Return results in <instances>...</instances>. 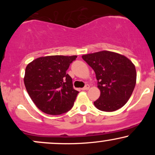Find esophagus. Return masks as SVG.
Instances as JSON below:
<instances>
[{
	"instance_id": "esophagus-1",
	"label": "esophagus",
	"mask_w": 155,
	"mask_h": 155,
	"mask_svg": "<svg viewBox=\"0 0 155 155\" xmlns=\"http://www.w3.org/2000/svg\"><path fill=\"white\" fill-rule=\"evenodd\" d=\"M89 88H90V85L86 84L84 87L83 88H81V90H89Z\"/></svg>"
}]
</instances>
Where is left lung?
Listing matches in <instances>:
<instances>
[{
	"instance_id": "obj_1",
	"label": "left lung",
	"mask_w": 155,
	"mask_h": 155,
	"mask_svg": "<svg viewBox=\"0 0 155 155\" xmlns=\"http://www.w3.org/2000/svg\"><path fill=\"white\" fill-rule=\"evenodd\" d=\"M95 73L101 95L94 102L97 108L114 111L122 108L132 95L136 83V67L124 55L101 51L82 56Z\"/></svg>"
}]
</instances>
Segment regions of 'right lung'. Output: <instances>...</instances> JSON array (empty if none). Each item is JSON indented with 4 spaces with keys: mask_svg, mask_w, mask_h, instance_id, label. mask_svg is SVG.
I'll return each instance as SVG.
<instances>
[{
    "mask_svg": "<svg viewBox=\"0 0 155 155\" xmlns=\"http://www.w3.org/2000/svg\"><path fill=\"white\" fill-rule=\"evenodd\" d=\"M76 55L38 58L27 65L24 83L32 101L47 114L59 115L71 109L79 92L73 88L66 71Z\"/></svg>",
    "mask_w": 155,
    "mask_h": 155,
    "instance_id": "1",
    "label": "right lung"
}]
</instances>
